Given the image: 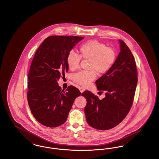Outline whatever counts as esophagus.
I'll use <instances>...</instances> for the list:
<instances>
[{
    "label": "esophagus",
    "instance_id": "1",
    "mask_svg": "<svg viewBox=\"0 0 159 159\" xmlns=\"http://www.w3.org/2000/svg\"><path fill=\"white\" fill-rule=\"evenodd\" d=\"M79 90H80L81 93H82L84 91H85V89L83 87H79Z\"/></svg>",
    "mask_w": 159,
    "mask_h": 159
}]
</instances>
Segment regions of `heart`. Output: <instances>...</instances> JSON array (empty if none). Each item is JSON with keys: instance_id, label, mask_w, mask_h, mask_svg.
Segmentation results:
<instances>
[{"instance_id": "obj_1", "label": "heart", "mask_w": 159, "mask_h": 159, "mask_svg": "<svg viewBox=\"0 0 159 159\" xmlns=\"http://www.w3.org/2000/svg\"><path fill=\"white\" fill-rule=\"evenodd\" d=\"M117 58V53L112 48L97 40L84 43L79 48V55L70 52L67 57L68 68L76 70L80 66V60L89 61L88 70L74 75L73 81L83 86H87L95 80L96 73L102 75L108 71L113 66Z\"/></svg>"}]
</instances>
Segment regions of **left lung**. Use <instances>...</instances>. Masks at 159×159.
Returning <instances> with one entry per match:
<instances>
[{"mask_svg": "<svg viewBox=\"0 0 159 159\" xmlns=\"http://www.w3.org/2000/svg\"><path fill=\"white\" fill-rule=\"evenodd\" d=\"M120 52L112 67L95 82L99 91H106L102 99L89 91L82 95L86 99L84 113L88 123L93 128L108 130L118 125L132 106L138 73L134 57L128 46L119 40Z\"/></svg>", "mask_w": 159, "mask_h": 159, "instance_id": "1", "label": "left lung"}]
</instances>
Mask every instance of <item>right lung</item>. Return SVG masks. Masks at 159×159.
<instances>
[{
	"mask_svg": "<svg viewBox=\"0 0 159 159\" xmlns=\"http://www.w3.org/2000/svg\"><path fill=\"white\" fill-rule=\"evenodd\" d=\"M83 37L51 36L38 48L28 75L27 99L36 120L50 128L67 120L75 99L81 93L70 85L64 91L58 80L68 71V53Z\"/></svg>",
	"mask_w": 159,
	"mask_h": 159,
	"instance_id": "obj_1",
	"label": "right lung"
}]
</instances>
